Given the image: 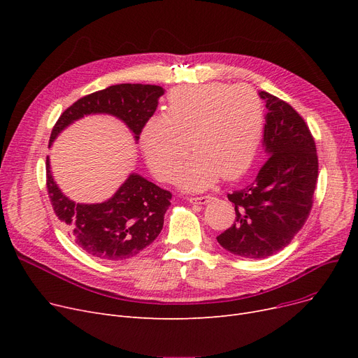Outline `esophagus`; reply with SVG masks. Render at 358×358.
I'll list each match as a JSON object with an SVG mask.
<instances>
[{
	"label": "esophagus",
	"mask_w": 358,
	"mask_h": 358,
	"mask_svg": "<svg viewBox=\"0 0 358 358\" xmlns=\"http://www.w3.org/2000/svg\"><path fill=\"white\" fill-rule=\"evenodd\" d=\"M212 197L210 196H200V197H189V201L190 203H196V204H206L209 203Z\"/></svg>",
	"instance_id": "34e87169"
}]
</instances>
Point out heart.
<instances>
[{
  "mask_svg": "<svg viewBox=\"0 0 358 358\" xmlns=\"http://www.w3.org/2000/svg\"><path fill=\"white\" fill-rule=\"evenodd\" d=\"M264 111L247 85L201 84L174 88L165 116L150 117L142 130V149L150 171L185 190H204L219 176L235 180L252 165L262 138Z\"/></svg>",
  "mask_w": 358,
  "mask_h": 358,
  "instance_id": "1",
  "label": "heart"
}]
</instances>
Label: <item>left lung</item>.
Wrapping results in <instances>:
<instances>
[{
	"instance_id": "left-lung-1",
	"label": "left lung",
	"mask_w": 358,
	"mask_h": 358,
	"mask_svg": "<svg viewBox=\"0 0 358 358\" xmlns=\"http://www.w3.org/2000/svg\"><path fill=\"white\" fill-rule=\"evenodd\" d=\"M268 113L264 146L268 155L257 178L232 194L234 224L216 239L243 258H267L287 247L309 217L317 182L315 139L303 117L286 101L259 91Z\"/></svg>"
}]
</instances>
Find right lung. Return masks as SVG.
Here are the masks:
<instances>
[{"label":"right lung","mask_w":358,"mask_h":358,"mask_svg":"<svg viewBox=\"0 0 358 358\" xmlns=\"http://www.w3.org/2000/svg\"><path fill=\"white\" fill-rule=\"evenodd\" d=\"M162 87L119 84L75 101L55 123L50 142L59 131L91 113H108L123 120L136 141L157 110ZM46 187L55 215L68 235L90 255L104 261H122L138 255L161 234L171 193L138 174H131L110 200L97 204L73 203L52 178L46 158Z\"/></svg>","instance_id":"add662e5"}]
</instances>
